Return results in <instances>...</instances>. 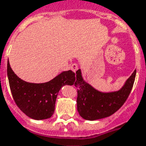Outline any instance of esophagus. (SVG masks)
Instances as JSON below:
<instances>
[{
  "label": "esophagus",
  "instance_id": "34e87169",
  "mask_svg": "<svg viewBox=\"0 0 146 146\" xmlns=\"http://www.w3.org/2000/svg\"><path fill=\"white\" fill-rule=\"evenodd\" d=\"M78 65L76 64V63H73V64H72V66H71V70H73L74 73H76V71L78 70Z\"/></svg>",
  "mask_w": 146,
  "mask_h": 146
}]
</instances>
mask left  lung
Masks as SVG:
<instances>
[{"mask_svg": "<svg viewBox=\"0 0 146 146\" xmlns=\"http://www.w3.org/2000/svg\"><path fill=\"white\" fill-rule=\"evenodd\" d=\"M76 73L74 86L77 88V111L84 119L94 121L111 116L124 104L133 87L136 70L121 89L111 93L100 92L86 83L82 77L80 70Z\"/></svg>", "mask_w": 146, "mask_h": 146, "instance_id": "1", "label": "left lung"}]
</instances>
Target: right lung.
<instances>
[{"label": "right lung", "instance_id": "obj_1", "mask_svg": "<svg viewBox=\"0 0 146 146\" xmlns=\"http://www.w3.org/2000/svg\"><path fill=\"white\" fill-rule=\"evenodd\" d=\"M7 77L13 99L21 111L35 120L47 119L55 111L59 90L64 85H73L76 75L72 70L64 71L50 81L33 84L18 77L7 63Z\"/></svg>", "mask_w": 146, "mask_h": 146}]
</instances>
